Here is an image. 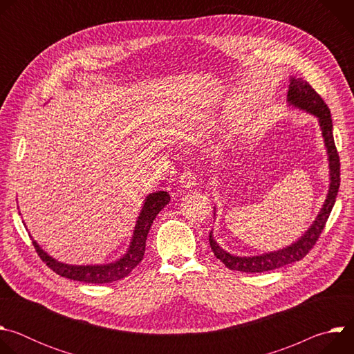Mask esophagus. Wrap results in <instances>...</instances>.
<instances>
[{
	"label": "esophagus",
	"instance_id": "esophagus-1",
	"mask_svg": "<svg viewBox=\"0 0 354 354\" xmlns=\"http://www.w3.org/2000/svg\"><path fill=\"white\" fill-rule=\"evenodd\" d=\"M180 186L186 190L189 189H193L196 186V175L192 172V171H185L180 176V180H179Z\"/></svg>",
	"mask_w": 354,
	"mask_h": 354
}]
</instances>
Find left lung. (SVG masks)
<instances>
[{
    "label": "left lung",
    "instance_id": "1",
    "mask_svg": "<svg viewBox=\"0 0 354 354\" xmlns=\"http://www.w3.org/2000/svg\"><path fill=\"white\" fill-rule=\"evenodd\" d=\"M287 104L290 108L310 113L318 120L324 144L326 148L328 168H329V189H328L326 198L324 201L321 210L318 212V216L315 217V220L304 234L298 236L290 245H286L276 250L265 252V254H261V255L238 257V255L230 254V252H227L218 245L212 231L209 235L210 236L209 241L214 255L231 270H238L245 273H262V272L279 269L281 266H286L302 259L318 241V236L322 232L336 201V196L340 185V162H339L337 149L335 147V140L332 133L333 124H332V116H330L329 108L324 102V99L314 91V88L307 81L297 77H290ZM214 217H216V207H214Z\"/></svg>",
    "mask_w": 354,
    "mask_h": 354
}]
</instances>
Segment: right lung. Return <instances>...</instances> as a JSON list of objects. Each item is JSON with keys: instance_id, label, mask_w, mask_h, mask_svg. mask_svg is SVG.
Listing matches in <instances>:
<instances>
[{"instance_id": "obj_1", "label": "right lung", "mask_w": 354, "mask_h": 354, "mask_svg": "<svg viewBox=\"0 0 354 354\" xmlns=\"http://www.w3.org/2000/svg\"><path fill=\"white\" fill-rule=\"evenodd\" d=\"M169 201H171V196L165 190H157L145 196L142 207L136 220V225H134L133 235H131L126 254L111 263H97V265L64 263L55 259L53 257H50L47 252L43 250L41 246L32 238V235L30 238L41 261L46 262V265L57 274L70 280H77L84 283H93V284L112 283L126 277L142 261L148 231L151 225H153V221L156 220L157 214L169 203Z\"/></svg>"}]
</instances>
